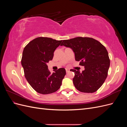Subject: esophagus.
<instances>
[{
    "label": "esophagus",
    "mask_w": 127,
    "mask_h": 127,
    "mask_svg": "<svg viewBox=\"0 0 127 127\" xmlns=\"http://www.w3.org/2000/svg\"><path fill=\"white\" fill-rule=\"evenodd\" d=\"M66 72L67 73L68 72H69L70 69H68V68H66Z\"/></svg>",
    "instance_id": "34e87169"
}]
</instances>
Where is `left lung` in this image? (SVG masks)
<instances>
[{"label": "left lung", "mask_w": 127, "mask_h": 127, "mask_svg": "<svg viewBox=\"0 0 127 127\" xmlns=\"http://www.w3.org/2000/svg\"><path fill=\"white\" fill-rule=\"evenodd\" d=\"M61 46L69 48L75 53V60L84 66L82 72L70 69L75 73L73 83L83 93H92L103 85L107 77L110 61L104 46L91 37H77L64 40Z\"/></svg>", "instance_id": "obj_1"}]
</instances>
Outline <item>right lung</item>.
Masks as SVG:
<instances>
[{
	"instance_id": "1",
	"label": "right lung",
	"mask_w": 127,
	"mask_h": 127,
	"mask_svg": "<svg viewBox=\"0 0 127 127\" xmlns=\"http://www.w3.org/2000/svg\"><path fill=\"white\" fill-rule=\"evenodd\" d=\"M61 42L62 40L39 37L30 42L24 49L21 64L25 77L30 85L40 94L54 93L62 84L66 74L65 69L59 68L52 74L47 66Z\"/></svg>"
}]
</instances>
